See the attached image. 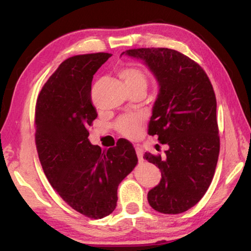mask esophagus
<instances>
[{
	"label": "esophagus",
	"instance_id": "1",
	"mask_svg": "<svg viewBox=\"0 0 251 251\" xmlns=\"http://www.w3.org/2000/svg\"><path fill=\"white\" fill-rule=\"evenodd\" d=\"M135 150H136V154H137V157H138V160L143 161V150L138 145L135 146Z\"/></svg>",
	"mask_w": 251,
	"mask_h": 251
}]
</instances>
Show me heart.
<instances>
[{
    "label": "heart",
    "instance_id": "obj_1",
    "mask_svg": "<svg viewBox=\"0 0 251 251\" xmlns=\"http://www.w3.org/2000/svg\"><path fill=\"white\" fill-rule=\"evenodd\" d=\"M121 78L124 80L128 90L133 88H144L146 90L148 77L145 72L137 66H127L120 71ZM142 117L138 115H127L118 120L116 128L120 133L128 138L137 137L141 131Z\"/></svg>",
    "mask_w": 251,
    "mask_h": 251
}]
</instances>
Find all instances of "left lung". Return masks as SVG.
<instances>
[{"mask_svg":"<svg viewBox=\"0 0 251 251\" xmlns=\"http://www.w3.org/2000/svg\"><path fill=\"white\" fill-rule=\"evenodd\" d=\"M123 54L143 59L159 84L148 134L168 148L165 156L144 155L161 172L148 202L163 214H180L206 194L218 161L214 88L201 66L175 50L133 49Z\"/></svg>","mask_w":251,"mask_h":251,"instance_id":"1","label":"left lung"}]
</instances>
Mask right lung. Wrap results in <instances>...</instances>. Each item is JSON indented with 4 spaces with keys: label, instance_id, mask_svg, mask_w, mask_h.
Returning <instances> with one entry per match:
<instances>
[{
    "label": "right lung",
    "instance_id": "add662e5",
    "mask_svg": "<svg viewBox=\"0 0 251 251\" xmlns=\"http://www.w3.org/2000/svg\"><path fill=\"white\" fill-rule=\"evenodd\" d=\"M110 56L93 53L65 59L42 87L35 106V144L45 176L67 205L92 219L112 214L118 185L138 161L126 139L107 151L88 141V127L97 117L93 75Z\"/></svg>",
    "mask_w": 251,
    "mask_h": 251
}]
</instances>
